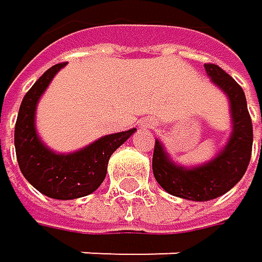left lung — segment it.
<instances>
[{
	"label": "left lung",
	"mask_w": 262,
	"mask_h": 262,
	"mask_svg": "<svg viewBox=\"0 0 262 262\" xmlns=\"http://www.w3.org/2000/svg\"><path fill=\"white\" fill-rule=\"evenodd\" d=\"M206 74L226 94L231 113V134L219 154L206 163L182 166L173 162L165 146L156 140L152 171L160 187L188 201H209L229 192L245 174L253 146V125L244 89L215 64H204Z\"/></svg>",
	"instance_id": "left-lung-1"
}]
</instances>
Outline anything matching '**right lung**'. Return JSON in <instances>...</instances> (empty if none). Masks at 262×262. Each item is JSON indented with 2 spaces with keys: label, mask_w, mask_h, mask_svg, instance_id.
<instances>
[{
  "label": "right lung",
  "mask_w": 262,
  "mask_h": 262,
  "mask_svg": "<svg viewBox=\"0 0 262 262\" xmlns=\"http://www.w3.org/2000/svg\"><path fill=\"white\" fill-rule=\"evenodd\" d=\"M64 66L66 62L50 67L23 97L15 124V152L21 174L40 193L53 200H75L100 187L110 157L137 128L105 135L69 154L50 149L37 135L36 110L48 84Z\"/></svg>",
  "instance_id": "1"
}]
</instances>
